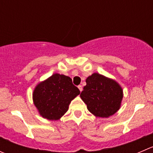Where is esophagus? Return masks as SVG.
Instances as JSON below:
<instances>
[{"instance_id": "obj_1", "label": "esophagus", "mask_w": 153, "mask_h": 153, "mask_svg": "<svg viewBox=\"0 0 153 153\" xmlns=\"http://www.w3.org/2000/svg\"><path fill=\"white\" fill-rule=\"evenodd\" d=\"M78 89H79V90L80 91H82V90H83V87H82V86L81 85H78Z\"/></svg>"}]
</instances>
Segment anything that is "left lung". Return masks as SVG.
I'll list each match as a JSON object with an SVG mask.
<instances>
[{"label": "left lung", "mask_w": 153, "mask_h": 153, "mask_svg": "<svg viewBox=\"0 0 153 153\" xmlns=\"http://www.w3.org/2000/svg\"><path fill=\"white\" fill-rule=\"evenodd\" d=\"M86 83L80 96L90 112L96 117L106 118L119 110L123 95L116 81L93 73L87 78Z\"/></svg>", "instance_id": "obj_1"}]
</instances>
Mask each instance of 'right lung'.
I'll use <instances>...</instances> for the list:
<instances>
[{
	"label": "right lung",
	"mask_w": 153,
	"mask_h": 153,
	"mask_svg": "<svg viewBox=\"0 0 153 153\" xmlns=\"http://www.w3.org/2000/svg\"><path fill=\"white\" fill-rule=\"evenodd\" d=\"M79 94V89L69 77L56 73L36 87L33 99L41 116L57 120L68 111L71 101Z\"/></svg>",
	"instance_id": "obj_1"
}]
</instances>
